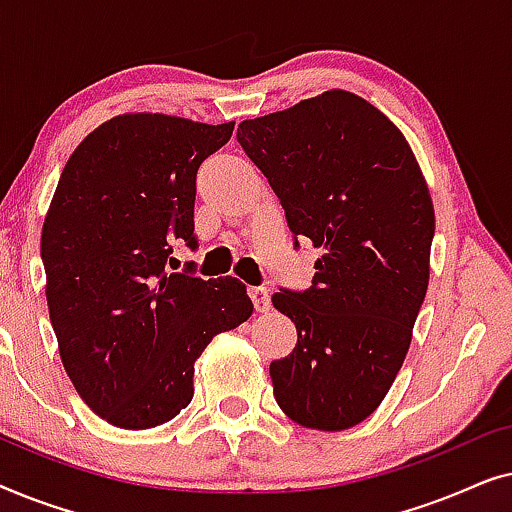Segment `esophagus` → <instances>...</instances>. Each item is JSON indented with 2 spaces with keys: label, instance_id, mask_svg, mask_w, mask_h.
I'll use <instances>...</instances> for the list:
<instances>
[{
  "label": "esophagus",
  "instance_id": "esophagus-1",
  "mask_svg": "<svg viewBox=\"0 0 512 512\" xmlns=\"http://www.w3.org/2000/svg\"><path fill=\"white\" fill-rule=\"evenodd\" d=\"M249 298L254 303L256 312H268L270 310V291L265 286H251Z\"/></svg>",
  "mask_w": 512,
  "mask_h": 512
}]
</instances>
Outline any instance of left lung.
I'll use <instances>...</instances> for the list:
<instances>
[{
  "mask_svg": "<svg viewBox=\"0 0 512 512\" xmlns=\"http://www.w3.org/2000/svg\"><path fill=\"white\" fill-rule=\"evenodd\" d=\"M237 142L282 202L293 247L321 249L310 289L272 296L298 331L270 363L275 401L307 429H349L394 384L429 286L422 170L403 132L347 90L244 121Z\"/></svg>",
  "mask_w": 512,
  "mask_h": 512,
  "instance_id": "obj_1",
  "label": "left lung"
}]
</instances>
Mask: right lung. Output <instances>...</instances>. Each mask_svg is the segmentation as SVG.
I'll return each instance as SVG.
<instances>
[{
	"label": "right lung",
	"instance_id": "obj_1",
	"mask_svg": "<svg viewBox=\"0 0 512 512\" xmlns=\"http://www.w3.org/2000/svg\"><path fill=\"white\" fill-rule=\"evenodd\" d=\"M235 123L125 114L90 132L60 174L41 261L60 359L79 396L118 429H151L193 398L195 361L254 312L235 277L167 272L198 247L195 177Z\"/></svg>",
	"mask_w": 512,
	"mask_h": 512
}]
</instances>
